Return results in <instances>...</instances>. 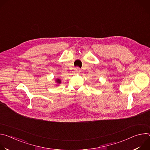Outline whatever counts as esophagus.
<instances>
[{
    "mask_svg": "<svg viewBox=\"0 0 150 150\" xmlns=\"http://www.w3.org/2000/svg\"><path fill=\"white\" fill-rule=\"evenodd\" d=\"M75 72H77V73H79V72H81V69H80V68H75Z\"/></svg>",
    "mask_w": 150,
    "mask_h": 150,
    "instance_id": "1",
    "label": "esophagus"
}]
</instances>
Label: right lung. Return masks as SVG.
Here are the masks:
<instances>
[{"label": "right lung", "instance_id": "1", "mask_svg": "<svg viewBox=\"0 0 150 150\" xmlns=\"http://www.w3.org/2000/svg\"><path fill=\"white\" fill-rule=\"evenodd\" d=\"M56 82L57 83H61V80H60V79L57 78V79H56Z\"/></svg>", "mask_w": 150, "mask_h": 150}]
</instances>
